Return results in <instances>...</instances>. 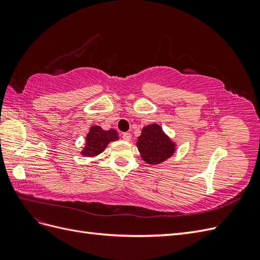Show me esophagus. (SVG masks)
Here are the masks:
<instances>
[{
    "instance_id": "esophagus-1",
    "label": "esophagus",
    "mask_w": 260,
    "mask_h": 260,
    "mask_svg": "<svg viewBox=\"0 0 260 260\" xmlns=\"http://www.w3.org/2000/svg\"><path fill=\"white\" fill-rule=\"evenodd\" d=\"M122 139H123L124 141H130V140H131V133H129V132L122 133Z\"/></svg>"
}]
</instances>
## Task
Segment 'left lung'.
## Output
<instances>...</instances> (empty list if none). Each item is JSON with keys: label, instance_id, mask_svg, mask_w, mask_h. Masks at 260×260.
I'll return each instance as SVG.
<instances>
[{"label": "left lung", "instance_id": "obj_1", "mask_svg": "<svg viewBox=\"0 0 260 260\" xmlns=\"http://www.w3.org/2000/svg\"><path fill=\"white\" fill-rule=\"evenodd\" d=\"M137 146L142 159L149 165H158L167 160L176 152V143L157 123L148 124L142 129Z\"/></svg>", "mask_w": 260, "mask_h": 260}]
</instances>
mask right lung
<instances>
[{"mask_svg": "<svg viewBox=\"0 0 260 260\" xmlns=\"http://www.w3.org/2000/svg\"><path fill=\"white\" fill-rule=\"evenodd\" d=\"M119 140L118 132L115 129L103 130L100 125H92L85 137V146L81 154L86 157H94L101 154L109 142Z\"/></svg>", "mask_w": 260, "mask_h": 260, "instance_id": "right-lung-1", "label": "right lung"}]
</instances>
